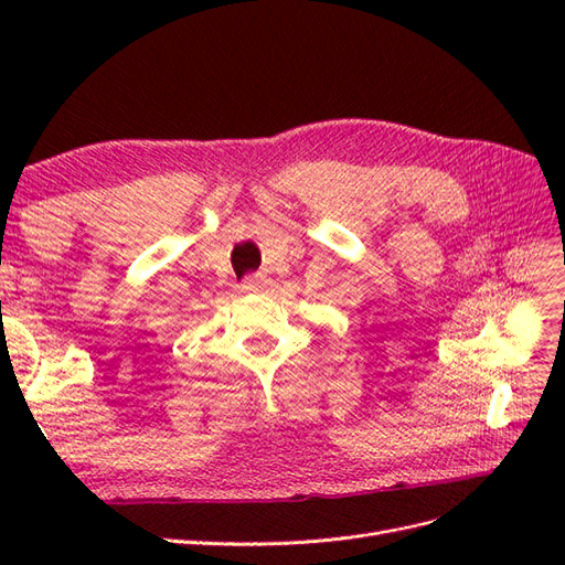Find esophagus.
<instances>
[{
  "label": "esophagus",
  "mask_w": 565,
  "mask_h": 565,
  "mask_svg": "<svg viewBox=\"0 0 565 565\" xmlns=\"http://www.w3.org/2000/svg\"><path fill=\"white\" fill-rule=\"evenodd\" d=\"M264 285H266V278L262 276V273H252V276H247L243 280L241 289H243V292H262Z\"/></svg>",
  "instance_id": "1"
}]
</instances>
